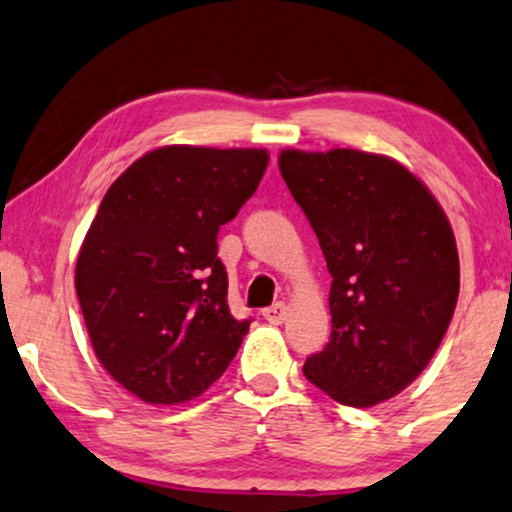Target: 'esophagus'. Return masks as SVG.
Wrapping results in <instances>:
<instances>
[{
	"mask_svg": "<svg viewBox=\"0 0 512 512\" xmlns=\"http://www.w3.org/2000/svg\"><path fill=\"white\" fill-rule=\"evenodd\" d=\"M264 320H269L271 325H281L285 318H288V306H285L283 302H278L274 306H269V309L262 311Z\"/></svg>",
	"mask_w": 512,
	"mask_h": 512,
	"instance_id": "obj_1",
	"label": "esophagus"
}]
</instances>
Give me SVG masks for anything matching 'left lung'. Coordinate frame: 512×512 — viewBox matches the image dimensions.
<instances>
[{
	"label": "left lung",
	"mask_w": 512,
	"mask_h": 512,
	"mask_svg": "<svg viewBox=\"0 0 512 512\" xmlns=\"http://www.w3.org/2000/svg\"><path fill=\"white\" fill-rule=\"evenodd\" d=\"M278 168L323 250L330 342L304 363L349 407L405 391L438 351L459 297L452 224L403 163L360 149H283Z\"/></svg>",
	"instance_id": "left-lung-1"
}]
</instances>
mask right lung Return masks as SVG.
<instances>
[{
    "mask_svg": "<svg viewBox=\"0 0 512 512\" xmlns=\"http://www.w3.org/2000/svg\"><path fill=\"white\" fill-rule=\"evenodd\" d=\"M267 163V149H152L114 180L86 231L74 285L95 358L149 405L208 391L248 335L250 320L229 311L217 231Z\"/></svg>",
    "mask_w": 512,
    "mask_h": 512,
    "instance_id": "right-lung-1",
    "label": "right lung"
}]
</instances>
